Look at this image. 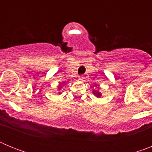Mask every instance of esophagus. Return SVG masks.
<instances>
[{"mask_svg":"<svg viewBox=\"0 0 152 152\" xmlns=\"http://www.w3.org/2000/svg\"><path fill=\"white\" fill-rule=\"evenodd\" d=\"M84 77H83V76H80V77H79V80H84Z\"/></svg>","mask_w":152,"mask_h":152,"instance_id":"obj_1","label":"esophagus"}]
</instances>
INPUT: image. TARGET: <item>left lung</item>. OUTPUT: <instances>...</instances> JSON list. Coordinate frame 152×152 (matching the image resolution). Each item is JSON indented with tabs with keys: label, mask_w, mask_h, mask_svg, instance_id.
Wrapping results in <instances>:
<instances>
[{
	"label": "left lung",
	"mask_w": 152,
	"mask_h": 152,
	"mask_svg": "<svg viewBox=\"0 0 152 152\" xmlns=\"http://www.w3.org/2000/svg\"><path fill=\"white\" fill-rule=\"evenodd\" d=\"M94 86H95V87H96V88H97V86H98V88H96V89H94L92 91L94 95V96H96V97H97V98L102 97L101 92L99 91V88H100V87H99V84H95Z\"/></svg>",
	"instance_id": "8db88e82"
}]
</instances>
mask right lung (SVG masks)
<instances>
[{
	"mask_svg": "<svg viewBox=\"0 0 152 152\" xmlns=\"http://www.w3.org/2000/svg\"><path fill=\"white\" fill-rule=\"evenodd\" d=\"M61 88H62V84H61V83H60V84H58V91H59V92H58V95H60L61 94Z\"/></svg>",
	"mask_w": 152,
	"mask_h": 152,
	"instance_id": "right-lung-1",
	"label": "right lung"
}]
</instances>
